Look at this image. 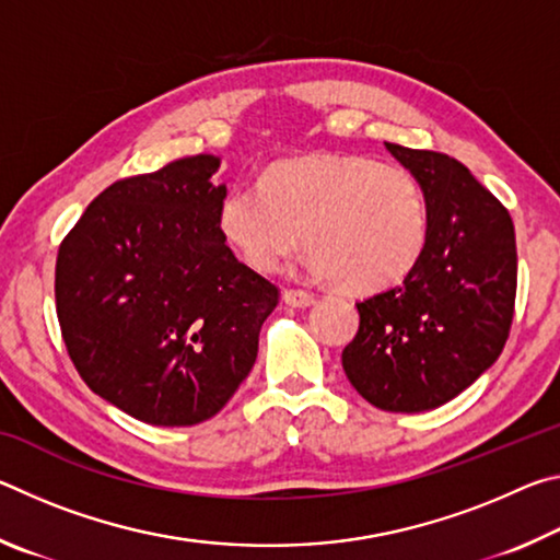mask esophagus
<instances>
[{
	"label": "esophagus",
	"mask_w": 560,
	"mask_h": 560,
	"mask_svg": "<svg viewBox=\"0 0 560 560\" xmlns=\"http://www.w3.org/2000/svg\"><path fill=\"white\" fill-rule=\"evenodd\" d=\"M283 301L293 308H306L311 303H316V293L303 289H283Z\"/></svg>",
	"instance_id": "esophagus-1"
}]
</instances>
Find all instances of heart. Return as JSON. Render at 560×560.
<instances>
[{
	"label": "heart",
	"mask_w": 560,
	"mask_h": 560,
	"mask_svg": "<svg viewBox=\"0 0 560 560\" xmlns=\"http://www.w3.org/2000/svg\"><path fill=\"white\" fill-rule=\"evenodd\" d=\"M224 244L257 271H273L303 244L311 267L368 293L393 287L424 254L430 214L410 170L368 155L279 160L259 183H236L217 205Z\"/></svg>",
	"instance_id": "heart-1"
}]
</instances>
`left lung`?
<instances>
[{"instance_id":"8db88e82","label":"left lung","mask_w":560,"mask_h":560,"mask_svg":"<svg viewBox=\"0 0 560 560\" xmlns=\"http://www.w3.org/2000/svg\"><path fill=\"white\" fill-rule=\"evenodd\" d=\"M385 148L424 189L428 246L400 287L355 303L360 326L340 360L371 405L422 412L467 390L504 350L516 301V236L506 207L459 160Z\"/></svg>"}]
</instances>
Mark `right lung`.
Wrapping results in <instances>:
<instances>
[{
    "label": "right lung",
    "mask_w": 560,
    "mask_h": 560,
    "mask_svg": "<svg viewBox=\"0 0 560 560\" xmlns=\"http://www.w3.org/2000/svg\"><path fill=\"white\" fill-rule=\"evenodd\" d=\"M220 158L126 177L93 200L56 257V316L75 371L140 422L189 428L249 375L279 289L217 230Z\"/></svg>",
    "instance_id": "1"
}]
</instances>
